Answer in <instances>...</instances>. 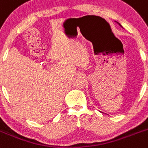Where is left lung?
<instances>
[{
    "instance_id": "1",
    "label": "left lung",
    "mask_w": 148,
    "mask_h": 148,
    "mask_svg": "<svg viewBox=\"0 0 148 148\" xmlns=\"http://www.w3.org/2000/svg\"><path fill=\"white\" fill-rule=\"evenodd\" d=\"M118 24H119V25H120V26H121V25H120V23H118Z\"/></svg>"
}]
</instances>
